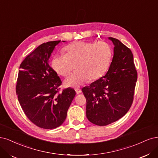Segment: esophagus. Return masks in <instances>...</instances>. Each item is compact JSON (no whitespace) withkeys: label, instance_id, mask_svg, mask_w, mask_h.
Here are the masks:
<instances>
[{"label":"esophagus","instance_id":"34e87169","mask_svg":"<svg viewBox=\"0 0 158 158\" xmlns=\"http://www.w3.org/2000/svg\"><path fill=\"white\" fill-rule=\"evenodd\" d=\"M75 91H76V93H77V94L81 93V92H82V90H81L79 89H75Z\"/></svg>","mask_w":158,"mask_h":158}]
</instances>
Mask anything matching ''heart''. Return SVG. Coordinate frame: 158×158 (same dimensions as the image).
<instances>
[{
    "instance_id": "1",
    "label": "heart",
    "mask_w": 158,
    "mask_h": 158,
    "mask_svg": "<svg viewBox=\"0 0 158 158\" xmlns=\"http://www.w3.org/2000/svg\"><path fill=\"white\" fill-rule=\"evenodd\" d=\"M65 54L56 55L51 66L58 75L67 76L75 64L77 70L64 81L66 86L79 88L89 79L94 81L104 75L112 58V48L106 42L77 41L65 48Z\"/></svg>"
}]
</instances>
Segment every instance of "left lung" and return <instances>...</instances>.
Here are the masks:
<instances>
[{
	"mask_svg": "<svg viewBox=\"0 0 158 158\" xmlns=\"http://www.w3.org/2000/svg\"><path fill=\"white\" fill-rule=\"evenodd\" d=\"M114 54L104 77L85 86L82 92L86 100V118L93 124L106 126L119 120L133 104L137 71L130 48L115 38Z\"/></svg>",
	"mask_w": 158,
	"mask_h": 158,
	"instance_id": "8db88e82",
	"label": "left lung"
}]
</instances>
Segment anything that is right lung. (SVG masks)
Returning a JSON list of instances; mask_svg holds the SVG:
<instances>
[{"label": "right lung", "instance_id": "obj_1", "mask_svg": "<svg viewBox=\"0 0 158 158\" xmlns=\"http://www.w3.org/2000/svg\"><path fill=\"white\" fill-rule=\"evenodd\" d=\"M61 40L44 43L29 54L19 65L16 91L27 118L40 128L52 129L62 125L76 93L60 86L62 81L48 59Z\"/></svg>", "mask_w": 158, "mask_h": 158}]
</instances>
